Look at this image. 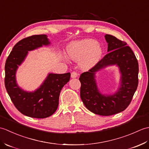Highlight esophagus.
I'll return each mask as SVG.
<instances>
[{
	"label": "esophagus",
	"instance_id": "esophagus-1",
	"mask_svg": "<svg viewBox=\"0 0 149 149\" xmlns=\"http://www.w3.org/2000/svg\"><path fill=\"white\" fill-rule=\"evenodd\" d=\"M78 75H79V74L76 72H73L71 74V77H72V78H75L78 76Z\"/></svg>",
	"mask_w": 149,
	"mask_h": 149
}]
</instances>
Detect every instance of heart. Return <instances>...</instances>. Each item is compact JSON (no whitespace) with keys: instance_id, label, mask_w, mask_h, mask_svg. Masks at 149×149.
Returning a JSON list of instances; mask_svg holds the SVG:
<instances>
[{"instance_id":"1","label":"heart","mask_w":149,"mask_h":149,"mask_svg":"<svg viewBox=\"0 0 149 149\" xmlns=\"http://www.w3.org/2000/svg\"><path fill=\"white\" fill-rule=\"evenodd\" d=\"M66 52L71 59L81 61V68L86 70L97 64L102 58L103 50L96 40L84 39L70 43Z\"/></svg>"}]
</instances>
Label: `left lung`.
I'll return each mask as SVG.
<instances>
[{"mask_svg": "<svg viewBox=\"0 0 149 149\" xmlns=\"http://www.w3.org/2000/svg\"><path fill=\"white\" fill-rule=\"evenodd\" d=\"M108 53L88 72L80 75V95L86 108L97 115L109 116L125 110L131 103L138 84V63L134 52L125 42L106 34ZM116 65L120 73V86L115 93H101L95 74L107 66Z\"/></svg>", "mask_w": 149, "mask_h": 149, "instance_id": "8db88e82", "label": "left lung"}]
</instances>
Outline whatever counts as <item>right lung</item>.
I'll use <instances>...</instances> for the list:
<instances>
[{
    "label": "right lung",
    "instance_id": "add662e5",
    "mask_svg": "<svg viewBox=\"0 0 149 149\" xmlns=\"http://www.w3.org/2000/svg\"><path fill=\"white\" fill-rule=\"evenodd\" d=\"M50 43L45 34L27 37L16 44L6 61L5 86L9 96L19 111L32 118H45L55 113L61 90L70 78V72L63 74L49 73L41 86L34 91H25L18 85L16 73L29 51Z\"/></svg>",
    "mask_w": 149,
    "mask_h": 149
}]
</instances>
